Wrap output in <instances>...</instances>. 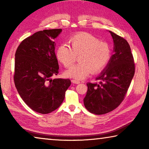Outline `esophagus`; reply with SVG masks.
<instances>
[{"label":"esophagus","instance_id":"esophagus-1","mask_svg":"<svg viewBox=\"0 0 149 149\" xmlns=\"http://www.w3.org/2000/svg\"><path fill=\"white\" fill-rule=\"evenodd\" d=\"M72 82L74 83V84H80V81L77 80V79H72Z\"/></svg>","mask_w":149,"mask_h":149}]
</instances>
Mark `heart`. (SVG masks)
Here are the masks:
<instances>
[{
    "label": "heart",
    "instance_id": "1",
    "mask_svg": "<svg viewBox=\"0 0 149 149\" xmlns=\"http://www.w3.org/2000/svg\"><path fill=\"white\" fill-rule=\"evenodd\" d=\"M70 47L62 44L57 48L56 56L65 68L74 64L78 55L79 62L65 71L66 76L83 79L91 72L97 73L104 68L109 62L112 50L109 44L100 41L87 32H79L70 37Z\"/></svg>",
    "mask_w": 149,
    "mask_h": 149
}]
</instances>
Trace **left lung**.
I'll use <instances>...</instances> for the list:
<instances>
[{"mask_svg":"<svg viewBox=\"0 0 149 149\" xmlns=\"http://www.w3.org/2000/svg\"><path fill=\"white\" fill-rule=\"evenodd\" d=\"M114 41V54L107 66L96 80L87 83L84 102L93 114L100 115L116 108L125 98L135 74V63L129 43L123 37L109 31Z\"/></svg>","mask_w":149,"mask_h":149,"instance_id":"8db88e82","label":"left lung"}]
</instances>
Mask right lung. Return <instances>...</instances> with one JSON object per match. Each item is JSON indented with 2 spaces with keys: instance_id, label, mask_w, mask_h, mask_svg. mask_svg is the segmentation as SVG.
Instances as JSON below:
<instances>
[{
  "instance_id": "1",
  "label": "right lung",
  "mask_w": 149,
  "mask_h": 149,
  "mask_svg": "<svg viewBox=\"0 0 149 149\" xmlns=\"http://www.w3.org/2000/svg\"><path fill=\"white\" fill-rule=\"evenodd\" d=\"M62 29L35 33L21 42L15 54L14 81L20 97L28 107L42 114L58 108L71 85L69 79H54L58 74L54 39Z\"/></svg>"
}]
</instances>
